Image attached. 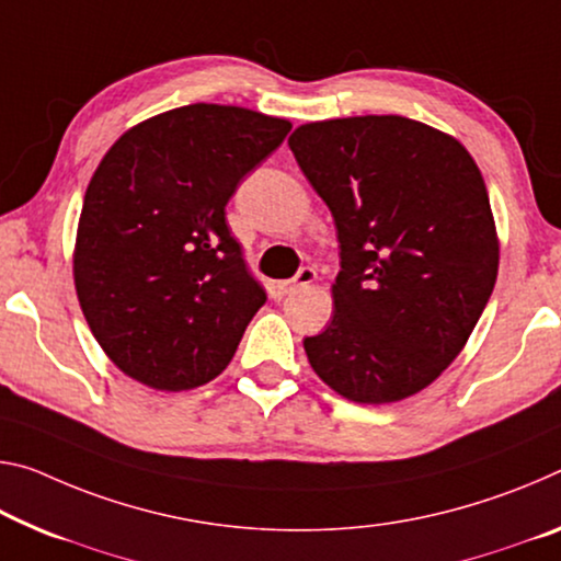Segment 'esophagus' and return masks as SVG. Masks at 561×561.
I'll list each match as a JSON object with an SVG mask.
<instances>
[{"label":"esophagus","instance_id":"1","mask_svg":"<svg viewBox=\"0 0 561 561\" xmlns=\"http://www.w3.org/2000/svg\"><path fill=\"white\" fill-rule=\"evenodd\" d=\"M314 279H317V272L312 270V266H301V270L295 274V279L279 282L277 287H274V291H277L279 297H287V295H291V291H297L299 287H307V284H312Z\"/></svg>","mask_w":561,"mask_h":561}]
</instances>
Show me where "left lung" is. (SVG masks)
Here are the masks:
<instances>
[{"label":"left lung","instance_id":"1","mask_svg":"<svg viewBox=\"0 0 561 561\" xmlns=\"http://www.w3.org/2000/svg\"><path fill=\"white\" fill-rule=\"evenodd\" d=\"M289 149L332 211L342 260L309 364L352 402L416 394L492 297L500 242L482 172L455 137L397 114L301 124Z\"/></svg>","mask_w":561,"mask_h":561}]
</instances>
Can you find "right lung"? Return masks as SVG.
<instances>
[{
  "label": "right lung",
  "instance_id": "add662e5",
  "mask_svg": "<svg viewBox=\"0 0 561 561\" xmlns=\"http://www.w3.org/2000/svg\"><path fill=\"white\" fill-rule=\"evenodd\" d=\"M291 124L225 104L157 114L114 141L87 186L79 305L117 367L182 392L232 362L266 295L227 227V202Z\"/></svg>",
  "mask_w": 561,
  "mask_h": 561
}]
</instances>
